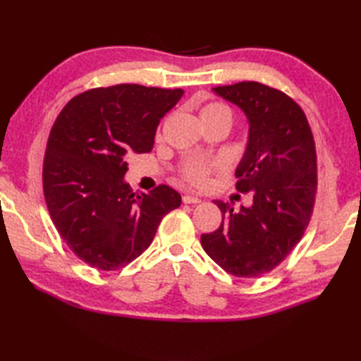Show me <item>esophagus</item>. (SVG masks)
<instances>
[{"label":"esophagus","instance_id":"1","mask_svg":"<svg viewBox=\"0 0 361 361\" xmlns=\"http://www.w3.org/2000/svg\"><path fill=\"white\" fill-rule=\"evenodd\" d=\"M200 202H202V198H198L195 195H185V197H183V203H186V204H197Z\"/></svg>","mask_w":361,"mask_h":361}]
</instances>
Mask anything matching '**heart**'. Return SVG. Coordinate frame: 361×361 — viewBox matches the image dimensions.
Here are the masks:
<instances>
[{
  "label": "heart",
  "instance_id": "obj_1",
  "mask_svg": "<svg viewBox=\"0 0 361 361\" xmlns=\"http://www.w3.org/2000/svg\"><path fill=\"white\" fill-rule=\"evenodd\" d=\"M202 119H225L228 122L233 121V111L228 105L220 102L206 104L200 111ZM224 169V161L219 158H197L183 169L181 180L190 186L202 188L209 183L212 173Z\"/></svg>",
  "mask_w": 361,
  "mask_h": 361
}]
</instances>
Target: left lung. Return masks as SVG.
I'll list each match as a JSON object with an SVG mask.
<instances>
[{
	"mask_svg": "<svg viewBox=\"0 0 361 361\" xmlns=\"http://www.w3.org/2000/svg\"><path fill=\"white\" fill-rule=\"evenodd\" d=\"M214 91L248 118L235 189L251 192L252 204L235 211L214 202L224 217L216 231L202 234V245L226 273L256 278L278 267L309 225L318 186L315 141L301 106L281 90L239 82Z\"/></svg>",
	"mask_w": 361,
	"mask_h": 361,
	"instance_id": "left-lung-1",
	"label": "left lung"
}]
</instances>
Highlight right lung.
I'll return each instance as SVG.
<instances>
[{
    "mask_svg": "<svg viewBox=\"0 0 361 361\" xmlns=\"http://www.w3.org/2000/svg\"><path fill=\"white\" fill-rule=\"evenodd\" d=\"M181 88L121 83L80 93L60 111L46 144L43 192L52 224L75 256L114 271L150 247L161 220L181 204L159 185L136 194L127 159L149 153L161 118Z\"/></svg>",
    "mask_w": 361,
    "mask_h": 361,
    "instance_id": "right-lung-1",
    "label": "right lung"
}]
</instances>
